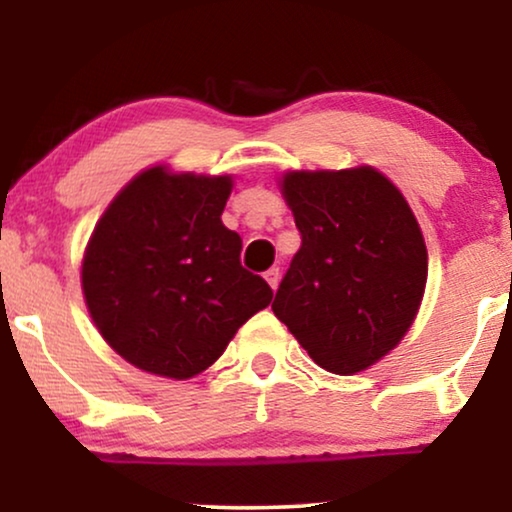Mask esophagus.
<instances>
[{
	"label": "esophagus",
	"mask_w": 512,
	"mask_h": 512,
	"mask_svg": "<svg viewBox=\"0 0 512 512\" xmlns=\"http://www.w3.org/2000/svg\"><path fill=\"white\" fill-rule=\"evenodd\" d=\"M265 282H268L272 289H277V284H279V268H270L268 272H265Z\"/></svg>",
	"instance_id": "1"
}]
</instances>
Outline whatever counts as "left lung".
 <instances>
[{
	"mask_svg": "<svg viewBox=\"0 0 512 512\" xmlns=\"http://www.w3.org/2000/svg\"><path fill=\"white\" fill-rule=\"evenodd\" d=\"M282 193L300 249L272 312L328 373L366 370L401 342L422 303L429 263L415 214L373 167L291 172Z\"/></svg>",
	"mask_w": 512,
	"mask_h": 512,
	"instance_id": "obj_1",
	"label": "left lung"
}]
</instances>
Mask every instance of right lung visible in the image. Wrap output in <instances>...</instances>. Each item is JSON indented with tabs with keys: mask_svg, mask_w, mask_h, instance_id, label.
Listing matches in <instances>:
<instances>
[{
	"mask_svg": "<svg viewBox=\"0 0 512 512\" xmlns=\"http://www.w3.org/2000/svg\"><path fill=\"white\" fill-rule=\"evenodd\" d=\"M230 177L151 167L97 223L81 270L97 331L132 366L186 380L223 354L270 305L263 277L242 268V237L223 226Z\"/></svg>",
	"mask_w": 512,
	"mask_h": 512,
	"instance_id": "add662e5",
	"label": "right lung"
}]
</instances>
